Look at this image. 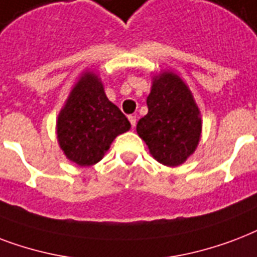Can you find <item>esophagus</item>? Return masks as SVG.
<instances>
[{
  "label": "esophagus",
  "instance_id": "34e87169",
  "mask_svg": "<svg viewBox=\"0 0 257 257\" xmlns=\"http://www.w3.org/2000/svg\"><path fill=\"white\" fill-rule=\"evenodd\" d=\"M128 120H130L131 123V127L134 128L135 124H137V116H135V115H128Z\"/></svg>",
  "mask_w": 257,
  "mask_h": 257
}]
</instances>
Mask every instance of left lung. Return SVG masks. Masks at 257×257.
<instances>
[{
    "mask_svg": "<svg viewBox=\"0 0 257 257\" xmlns=\"http://www.w3.org/2000/svg\"><path fill=\"white\" fill-rule=\"evenodd\" d=\"M147 114L139 119L137 133L150 154L165 166L184 164L201 138V114L189 87L178 75L165 71L153 77L147 96Z\"/></svg>",
    "mask_w": 257,
    "mask_h": 257,
    "instance_id": "left-lung-1",
    "label": "left lung"
}]
</instances>
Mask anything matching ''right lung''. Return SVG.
<instances>
[{
    "label": "right lung",
    "mask_w": 257,
    "mask_h": 257,
    "mask_svg": "<svg viewBox=\"0 0 257 257\" xmlns=\"http://www.w3.org/2000/svg\"><path fill=\"white\" fill-rule=\"evenodd\" d=\"M130 127L124 114L108 100L97 75L84 72L57 116V142L69 161L91 166Z\"/></svg>",
    "instance_id": "1"
}]
</instances>
